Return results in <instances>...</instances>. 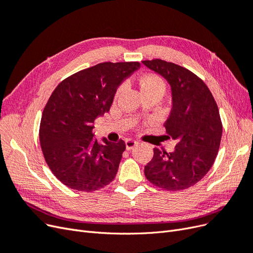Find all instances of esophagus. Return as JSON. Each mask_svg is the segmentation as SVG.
<instances>
[{
  "label": "esophagus",
  "mask_w": 253,
  "mask_h": 253,
  "mask_svg": "<svg viewBox=\"0 0 253 253\" xmlns=\"http://www.w3.org/2000/svg\"><path fill=\"white\" fill-rule=\"evenodd\" d=\"M138 144V141H136L132 138H128L126 140V150H132L134 147H136V145Z\"/></svg>",
  "instance_id": "1"
}]
</instances>
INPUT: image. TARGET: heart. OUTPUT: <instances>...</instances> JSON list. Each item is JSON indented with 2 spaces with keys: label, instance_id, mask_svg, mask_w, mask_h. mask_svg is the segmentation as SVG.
Masks as SVG:
<instances>
[{
  "label": "heart",
  "instance_id": "b5f03b06",
  "mask_svg": "<svg viewBox=\"0 0 253 253\" xmlns=\"http://www.w3.org/2000/svg\"><path fill=\"white\" fill-rule=\"evenodd\" d=\"M141 91L149 90V89H160L165 91V83L163 79L155 75H148L142 77L139 81ZM124 89V86H120L117 90V96L121 93V90Z\"/></svg>",
  "mask_w": 253,
  "mask_h": 253
}]
</instances>
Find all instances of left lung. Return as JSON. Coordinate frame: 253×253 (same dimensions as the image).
<instances>
[{
  "mask_svg": "<svg viewBox=\"0 0 253 253\" xmlns=\"http://www.w3.org/2000/svg\"><path fill=\"white\" fill-rule=\"evenodd\" d=\"M142 63L171 85L172 110L165 127L177 140L172 153L154 148L145 177L164 190H185L200 181L216 158L223 132L217 104L205 82L187 68L160 59Z\"/></svg>",
  "mask_w": 253,
  "mask_h": 253,
  "instance_id": "left-lung-1",
  "label": "left lung"
}]
</instances>
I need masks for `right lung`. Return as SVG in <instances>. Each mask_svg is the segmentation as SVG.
<instances>
[{"instance_id":"add662e5","label":"right lung","mask_w":253,"mask_h":253,"mask_svg":"<svg viewBox=\"0 0 253 253\" xmlns=\"http://www.w3.org/2000/svg\"><path fill=\"white\" fill-rule=\"evenodd\" d=\"M139 62H103L58 84L45 105L39 137L45 162L68 188L93 192L117 174L126 142L99 143L93 134L98 116L109 112L117 87Z\"/></svg>"}]
</instances>
